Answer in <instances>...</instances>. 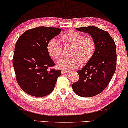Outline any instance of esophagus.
<instances>
[{
	"label": "esophagus",
	"instance_id": "34e87169",
	"mask_svg": "<svg viewBox=\"0 0 128 128\" xmlns=\"http://www.w3.org/2000/svg\"><path fill=\"white\" fill-rule=\"evenodd\" d=\"M69 71H68V70H62V74H67V73H69Z\"/></svg>",
	"mask_w": 128,
	"mask_h": 128
}]
</instances>
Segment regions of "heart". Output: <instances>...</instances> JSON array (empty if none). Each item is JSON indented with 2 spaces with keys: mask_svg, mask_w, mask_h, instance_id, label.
Masks as SVG:
<instances>
[{
  "mask_svg": "<svg viewBox=\"0 0 128 128\" xmlns=\"http://www.w3.org/2000/svg\"><path fill=\"white\" fill-rule=\"evenodd\" d=\"M64 47H72L70 56L72 58H63L57 62V67L64 70L76 69L83 64L88 62L92 59L96 49V44L91 36L85 37L84 34L70 30L63 34L60 37ZM47 49L49 55L54 59L61 58L63 54L62 44L56 39H50Z\"/></svg>",
  "mask_w": 128,
  "mask_h": 128,
  "instance_id": "1",
  "label": "heart"
}]
</instances>
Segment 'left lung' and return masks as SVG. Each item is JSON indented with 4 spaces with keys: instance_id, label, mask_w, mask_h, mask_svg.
Masks as SVG:
<instances>
[{
    "instance_id": "obj_1",
    "label": "left lung",
    "mask_w": 128,
    "mask_h": 128,
    "mask_svg": "<svg viewBox=\"0 0 128 128\" xmlns=\"http://www.w3.org/2000/svg\"><path fill=\"white\" fill-rule=\"evenodd\" d=\"M76 29L91 35L96 44V49L92 59L84 67L77 71L79 79L72 84V89L80 96H94L106 88L115 72L116 45L108 32L95 26Z\"/></svg>"
}]
</instances>
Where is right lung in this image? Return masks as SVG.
I'll list each match as a JSON object with an SVG mask.
<instances>
[{"instance_id":"1","label":"right lung","mask_w":128,"mask_h":128,"mask_svg":"<svg viewBox=\"0 0 128 128\" xmlns=\"http://www.w3.org/2000/svg\"><path fill=\"white\" fill-rule=\"evenodd\" d=\"M57 28L40 26L24 32L16 43L13 65L20 88L30 95L45 96L54 90L61 70L47 49L48 42L60 33Z\"/></svg>"}]
</instances>
